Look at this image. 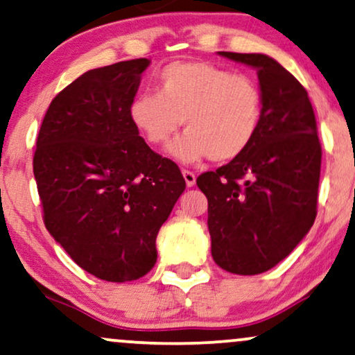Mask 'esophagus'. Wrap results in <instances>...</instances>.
I'll list each match as a JSON object with an SVG mask.
<instances>
[{
    "instance_id": "obj_1",
    "label": "esophagus",
    "mask_w": 355,
    "mask_h": 355,
    "mask_svg": "<svg viewBox=\"0 0 355 355\" xmlns=\"http://www.w3.org/2000/svg\"><path fill=\"white\" fill-rule=\"evenodd\" d=\"M182 173H183V178H185L187 187H188V188L195 187V183H196V177H195V173L190 172V170H183Z\"/></svg>"
}]
</instances>
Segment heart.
<instances>
[{"instance_id": "obj_1", "label": "heart", "mask_w": 355, "mask_h": 355, "mask_svg": "<svg viewBox=\"0 0 355 355\" xmlns=\"http://www.w3.org/2000/svg\"><path fill=\"white\" fill-rule=\"evenodd\" d=\"M129 118L150 146H164L185 121L188 131L168 147L183 164L241 157L257 136L262 95L257 83L209 62H173L157 75V93L129 105Z\"/></svg>"}]
</instances>
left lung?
I'll use <instances>...</instances> for the list:
<instances>
[{"instance_id":"1","label":"left lung","mask_w":355,"mask_h":355,"mask_svg":"<svg viewBox=\"0 0 355 355\" xmlns=\"http://www.w3.org/2000/svg\"><path fill=\"white\" fill-rule=\"evenodd\" d=\"M257 70L262 121L241 157L201 173L211 255L226 272L270 270L302 242L316 218L321 144L306 89L266 53L219 52Z\"/></svg>"}]
</instances>
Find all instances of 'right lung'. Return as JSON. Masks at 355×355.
Returning <instances> with one entry per match:
<instances>
[{
	"label": "right lung",
	"mask_w": 355,
	"mask_h": 355,
	"mask_svg": "<svg viewBox=\"0 0 355 355\" xmlns=\"http://www.w3.org/2000/svg\"><path fill=\"white\" fill-rule=\"evenodd\" d=\"M149 64L85 71L52 100L34 154L47 231L83 270L118 284L155 266L157 234L187 187L129 118Z\"/></svg>",
	"instance_id": "add662e5"
}]
</instances>
